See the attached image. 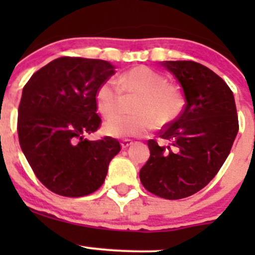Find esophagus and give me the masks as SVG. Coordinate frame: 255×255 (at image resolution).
<instances>
[{
	"label": "esophagus",
	"mask_w": 255,
	"mask_h": 255,
	"mask_svg": "<svg viewBox=\"0 0 255 255\" xmlns=\"http://www.w3.org/2000/svg\"><path fill=\"white\" fill-rule=\"evenodd\" d=\"M133 142L130 139H123L122 142H121V145H122V148L125 149V148H127V146H129Z\"/></svg>",
	"instance_id": "1"
}]
</instances>
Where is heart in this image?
<instances>
[{"instance_id":"1","label":"heart","mask_w":255,"mask_h":255,"mask_svg":"<svg viewBox=\"0 0 255 255\" xmlns=\"http://www.w3.org/2000/svg\"><path fill=\"white\" fill-rule=\"evenodd\" d=\"M118 85L106 80L96 91V105L104 117L110 118L118 112L123 95L138 96L135 115H119L107 121L104 132L111 137H138L159 125L175 120L184 107V97L176 85L165 76L145 65L134 66L117 79Z\"/></svg>"}]
</instances>
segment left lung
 <instances>
[{
  "instance_id": "8db88e82",
  "label": "left lung",
  "mask_w": 255,
  "mask_h": 255,
  "mask_svg": "<svg viewBox=\"0 0 255 255\" xmlns=\"http://www.w3.org/2000/svg\"><path fill=\"white\" fill-rule=\"evenodd\" d=\"M163 65L180 82L186 104L159 133L170 145L148 140L150 156L139 177L155 196L179 200L204 189L218 173L238 133V115L233 92L206 66L192 60Z\"/></svg>"
}]
</instances>
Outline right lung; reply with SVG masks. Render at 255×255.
Segmentation results:
<instances>
[{
  "mask_svg": "<svg viewBox=\"0 0 255 255\" xmlns=\"http://www.w3.org/2000/svg\"><path fill=\"white\" fill-rule=\"evenodd\" d=\"M100 59L61 56L35 71L22 91L17 132L35 176L54 194L81 197L101 187L116 138L87 140L101 126L96 91L115 74Z\"/></svg>",
  "mask_w": 255,
  "mask_h": 255,
  "instance_id": "add662e5",
  "label": "right lung"
}]
</instances>
